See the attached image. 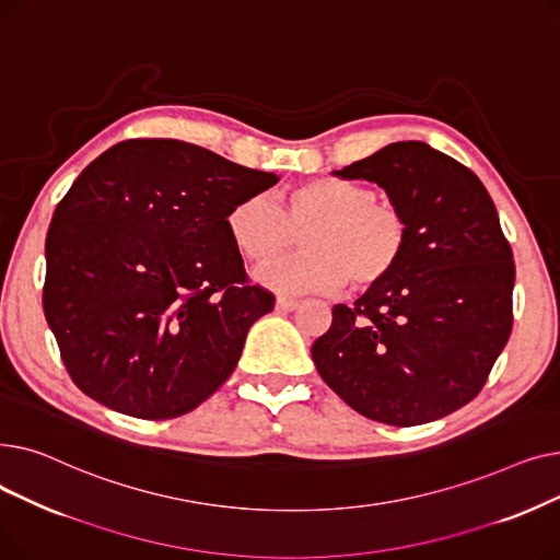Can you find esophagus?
Masks as SVG:
<instances>
[{
	"instance_id": "obj_1",
	"label": "esophagus",
	"mask_w": 560,
	"mask_h": 560,
	"mask_svg": "<svg viewBox=\"0 0 560 560\" xmlns=\"http://www.w3.org/2000/svg\"><path fill=\"white\" fill-rule=\"evenodd\" d=\"M300 306V302L298 300H292V298H277V308L279 311H295Z\"/></svg>"
}]
</instances>
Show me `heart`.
I'll return each instance as SVG.
<instances>
[{"instance_id": "1", "label": "heart", "mask_w": 560, "mask_h": 560, "mask_svg": "<svg viewBox=\"0 0 560 560\" xmlns=\"http://www.w3.org/2000/svg\"><path fill=\"white\" fill-rule=\"evenodd\" d=\"M302 230L307 252L272 261ZM226 231L247 260H271L254 277L281 292H331L345 283L357 292L378 288L395 275L408 247V220L399 206L338 176L295 186L281 206L268 195H249L229 211Z\"/></svg>"}]
</instances>
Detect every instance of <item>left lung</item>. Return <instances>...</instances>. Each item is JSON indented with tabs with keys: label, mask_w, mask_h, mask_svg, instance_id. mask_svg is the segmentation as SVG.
Masks as SVG:
<instances>
[{
	"label": "left lung",
	"mask_w": 560,
	"mask_h": 560,
	"mask_svg": "<svg viewBox=\"0 0 560 560\" xmlns=\"http://www.w3.org/2000/svg\"><path fill=\"white\" fill-rule=\"evenodd\" d=\"M384 188L408 220L395 275L334 306L311 357L361 416L416 427L472 401L509 342L515 262L479 176L427 142H393L338 172Z\"/></svg>",
	"instance_id": "1"
}]
</instances>
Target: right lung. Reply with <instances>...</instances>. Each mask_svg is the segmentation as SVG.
<instances>
[{"label":"right lung","mask_w":560,"mask_h":560,"mask_svg":"<svg viewBox=\"0 0 560 560\" xmlns=\"http://www.w3.org/2000/svg\"><path fill=\"white\" fill-rule=\"evenodd\" d=\"M277 182L170 138L117 142L77 176L47 231L43 308L79 390L170 420L224 384L275 308L226 215Z\"/></svg>","instance_id":"obj_1"}]
</instances>
